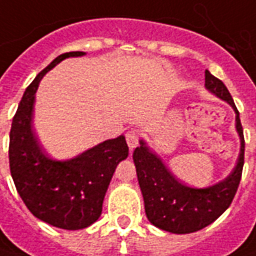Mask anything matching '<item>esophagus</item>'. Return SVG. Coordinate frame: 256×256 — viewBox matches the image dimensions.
<instances>
[{"instance_id":"esophagus-1","label":"esophagus","mask_w":256,"mask_h":256,"mask_svg":"<svg viewBox=\"0 0 256 256\" xmlns=\"http://www.w3.org/2000/svg\"><path fill=\"white\" fill-rule=\"evenodd\" d=\"M138 140H140V132L132 128L126 133V141H128V146L130 150H134L136 146H138Z\"/></svg>"}]
</instances>
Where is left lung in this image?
Returning a JSON list of instances; mask_svg holds the SVG:
<instances>
[{"label": "left lung", "mask_w": 256, "mask_h": 256, "mask_svg": "<svg viewBox=\"0 0 256 256\" xmlns=\"http://www.w3.org/2000/svg\"><path fill=\"white\" fill-rule=\"evenodd\" d=\"M205 88L226 101L236 112L240 154L228 178L209 187L194 188L180 183L144 140H140V146L133 152L146 218L154 226L169 233H194L214 223L230 206L241 180L246 142L240 114L228 87L209 70H205Z\"/></svg>", "instance_id": "8db88e82"}]
</instances>
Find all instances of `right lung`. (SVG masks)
Returning a JSON list of instances; mask_svg holds the SVG:
<instances>
[{
  "label": "right lung",
  "mask_w": 256,
  "mask_h": 256,
  "mask_svg": "<svg viewBox=\"0 0 256 256\" xmlns=\"http://www.w3.org/2000/svg\"><path fill=\"white\" fill-rule=\"evenodd\" d=\"M83 55L62 54L36 76L23 94L10 134V174L23 202L37 219L65 230L86 228L98 220L116 166L128 155L126 138L119 136L58 160L48 156L36 137L33 115L41 78L66 58Z\"/></svg>",
  "instance_id": "add662e5"
}]
</instances>
